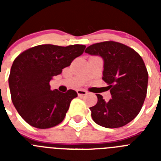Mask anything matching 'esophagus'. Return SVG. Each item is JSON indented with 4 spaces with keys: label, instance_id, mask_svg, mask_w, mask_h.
Masks as SVG:
<instances>
[{
    "label": "esophagus",
    "instance_id": "34e87169",
    "mask_svg": "<svg viewBox=\"0 0 161 161\" xmlns=\"http://www.w3.org/2000/svg\"><path fill=\"white\" fill-rule=\"evenodd\" d=\"M76 92H77V94H78V96H79V97L85 96V95L88 93L87 91L85 90V89H78Z\"/></svg>",
    "mask_w": 161,
    "mask_h": 161
}]
</instances>
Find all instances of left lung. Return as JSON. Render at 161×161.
I'll return each mask as SVG.
<instances>
[{
	"label": "left lung",
	"instance_id": "left-lung-1",
	"mask_svg": "<svg viewBox=\"0 0 161 161\" xmlns=\"http://www.w3.org/2000/svg\"><path fill=\"white\" fill-rule=\"evenodd\" d=\"M85 52L103 59L102 80L112 97L106 102L96 94L97 102L89 108L92 119L106 128L125 126L139 114L147 95L148 73L143 59L134 49L114 41L90 45Z\"/></svg>",
	"mask_w": 161,
	"mask_h": 161
}]
</instances>
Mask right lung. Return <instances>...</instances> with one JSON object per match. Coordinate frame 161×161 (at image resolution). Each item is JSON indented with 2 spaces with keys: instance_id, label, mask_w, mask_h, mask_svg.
I'll return each mask as SVG.
<instances>
[{
  "instance_id": "right-lung-1",
  "label": "right lung",
  "mask_w": 161,
  "mask_h": 161,
  "mask_svg": "<svg viewBox=\"0 0 161 161\" xmlns=\"http://www.w3.org/2000/svg\"><path fill=\"white\" fill-rule=\"evenodd\" d=\"M85 45L43 44L25 50L14 59L8 76L11 99L21 117L31 126L51 128L64 119L75 90H52L50 80L81 55Z\"/></svg>"
}]
</instances>
